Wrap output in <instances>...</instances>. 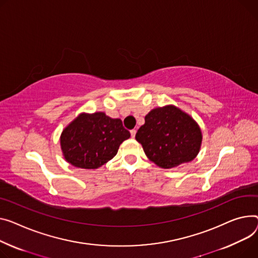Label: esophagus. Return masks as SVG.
I'll return each instance as SVG.
<instances>
[{
    "instance_id": "obj_1",
    "label": "esophagus",
    "mask_w": 258,
    "mask_h": 258,
    "mask_svg": "<svg viewBox=\"0 0 258 258\" xmlns=\"http://www.w3.org/2000/svg\"><path fill=\"white\" fill-rule=\"evenodd\" d=\"M136 133H137V131H136V130H132V131H131V136H132V138H135Z\"/></svg>"
}]
</instances>
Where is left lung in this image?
Segmentation results:
<instances>
[{"label": "left lung", "instance_id": "1", "mask_svg": "<svg viewBox=\"0 0 258 258\" xmlns=\"http://www.w3.org/2000/svg\"><path fill=\"white\" fill-rule=\"evenodd\" d=\"M146 157L163 169L193 161L199 153L202 133L192 116L173 105L152 109L136 134Z\"/></svg>", "mask_w": 258, "mask_h": 258}]
</instances>
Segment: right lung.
Wrapping results in <instances>:
<instances>
[{
    "label": "right lung",
    "mask_w": 258,
    "mask_h": 258,
    "mask_svg": "<svg viewBox=\"0 0 258 258\" xmlns=\"http://www.w3.org/2000/svg\"><path fill=\"white\" fill-rule=\"evenodd\" d=\"M131 134L118 118L104 112L81 113L66 125L60 145L67 163L82 169H97L112 160Z\"/></svg>",
    "instance_id": "right-lung-1"
}]
</instances>
